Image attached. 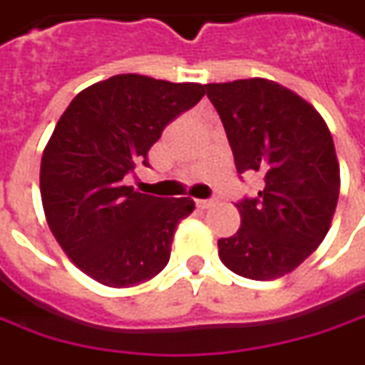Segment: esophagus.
<instances>
[{
    "instance_id": "obj_1",
    "label": "esophagus",
    "mask_w": 365,
    "mask_h": 365,
    "mask_svg": "<svg viewBox=\"0 0 365 365\" xmlns=\"http://www.w3.org/2000/svg\"><path fill=\"white\" fill-rule=\"evenodd\" d=\"M216 202L210 198V200H197V207L198 208H210V207H215Z\"/></svg>"
}]
</instances>
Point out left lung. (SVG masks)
Masks as SVG:
<instances>
[{
  "label": "left lung",
  "mask_w": 365,
  "mask_h": 365,
  "mask_svg": "<svg viewBox=\"0 0 365 365\" xmlns=\"http://www.w3.org/2000/svg\"><path fill=\"white\" fill-rule=\"evenodd\" d=\"M236 170L260 173L264 187L240 200V228L218 240L228 270L276 280L312 255L328 235L340 195L330 129L300 95L268 79L208 83Z\"/></svg>",
  "instance_id": "obj_1"
}]
</instances>
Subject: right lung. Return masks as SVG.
I'll list each match as a JSON object with an SVG mask.
<instances>
[{
    "label": "right lung",
    "instance_id": "1",
    "mask_svg": "<svg viewBox=\"0 0 365 365\" xmlns=\"http://www.w3.org/2000/svg\"><path fill=\"white\" fill-rule=\"evenodd\" d=\"M202 95L200 83L127 73L83 89L57 120L41 157V202L63 252L93 280L129 288L167 266L195 202L143 195L123 178L149 165L163 129Z\"/></svg>",
    "mask_w": 365,
    "mask_h": 365
}]
</instances>
